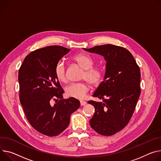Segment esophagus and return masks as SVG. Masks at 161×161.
Masks as SVG:
<instances>
[{
	"label": "esophagus",
	"mask_w": 161,
	"mask_h": 161,
	"mask_svg": "<svg viewBox=\"0 0 161 161\" xmlns=\"http://www.w3.org/2000/svg\"><path fill=\"white\" fill-rule=\"evenodd\" d=\"M86 104V101H80V105H81V106H84V105H85Z\"/></svg>",
	"instance_id": "obj_1"
}]
</instances>
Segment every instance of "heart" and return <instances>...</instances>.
Instances as JSON below:
<instances>
[{"label":"heart","instance_id":"obj_1","mask_svg":"<svg viewBox=\"0 0 161 161\" xmlns=\"http://www.w3.org/2000/svg\"><path fill=\"white\" fill-rule=\"evenodd\" d=\"M73 60L83 69L84 72L82 74L81 78L88 81L92 86L98 85L103 78V70L99 67H94V61L93 58L85 53L78 54L73 56ZM56 78L60 82L67 81L66 65L63 60L58 62L54 69ZM89 87L85 82L71 83L65 89L66 94L76 99H83L89 92Z\"/></svg>","mask_w":161,"mask_h":161}]
</instances>
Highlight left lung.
<instances>
[{
	"instance_id": "obj_1",
	"label": "left lung",
	"mask_w": 161,
	"mask_h": 161,
	"mask_svg": "<svg viewBox=\"0 0 161 161\" xmlns=\"http://www.w3.org/2000/svg\"><path fill=\"white\" fill-rule=\"evenodd\" d=\"M83 49L103 56L105 75L93 96L103 102L89 101L95 108L91 126L101 135L118 132L130 121L139 99L141 72L134 56L124 47L111 44Z\"/></svg>"
}]
</instances>
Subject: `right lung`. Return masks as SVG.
<instances>
[{
    "mask_svg": "<svg viewBox=\"0 0 161 161\" xmlns=\"http://www.w3.org/2000/svg\"><path fill=\"white\" fill-rule=\"evenodd\" d=\"M70 51L53 46L29 54L19 69L20 101L30 125L38 132L56 136L69 126L70 117L80 106L74 97L63 99L64 92L54 74L56 64ZM60 98L52 106L53 99Z\"/></svg>",
    "mask_w": 161,
    "mask_h": 161,
    "instance_id": "add662e5",
    "label": "right lung"
}]
</instances>
